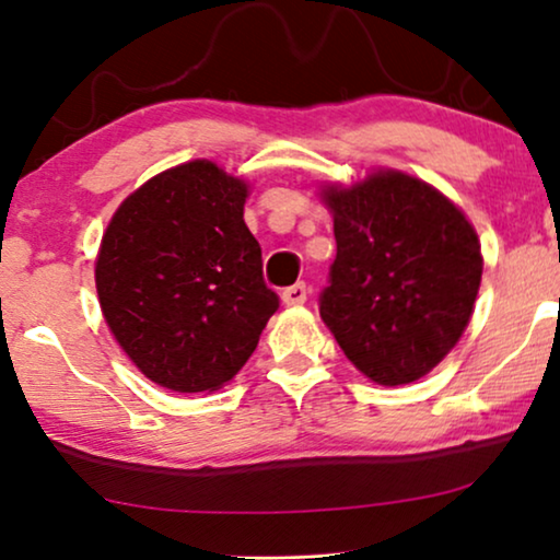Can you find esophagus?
<instances>
[{
  "mask_svg": "<svg viewBox=\"0 0 560 560\" xmlns=\"http://www.w3.org/2000/svg\"><path fill=\"white\" fill-rule=\"evenodd\" d=\"M305 298H308V288H305V282H295V285L282 290V303L285 305H301L305 303Z\"/></svg>",
  "mask_w": 560,
  "mask_h": 560,
  "instance_id": "34e87169",
  "label": "esophagus"
}]
</instances>
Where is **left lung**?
Returning <instances> with one entry per match:
<instances>
[{
    "mask_svg": "<svg viewBox=\"0 0 560 560\" xmlns=\"http://www.w3.org/2000/svg\"><path fill=\"white\" fill-rule=\"evenodd\" d=\"M324 201L336 259L320 318L372 382L420 380L469 326L481 282L477 232L441 190L397 171L326 188Z\"/></svg>",
    "mask_w": 560,
    "mask_h": 560,
    "instance_id": "8db88e82",
    "label": "left lung"
}]
</instances>
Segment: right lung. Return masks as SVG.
Masks as SVG:
<instances>
[{
    "label": "right lung",
    "instance_id": "1",
    "mask_svg": "<svg viewBox=\"0 0 560 560\" xmlns=\"http://www.w3.org/2000/svg\"><path fill=\"white\" fill-rule=\"evenodd\" d=\"M244 201L247 183L194 160L137 188L106 226L98 303L119 347L160 387L219 389L278 311Z\"/></svg>",
    "mask_w": 560,
    "mask_h": 560
}]
</instances>
